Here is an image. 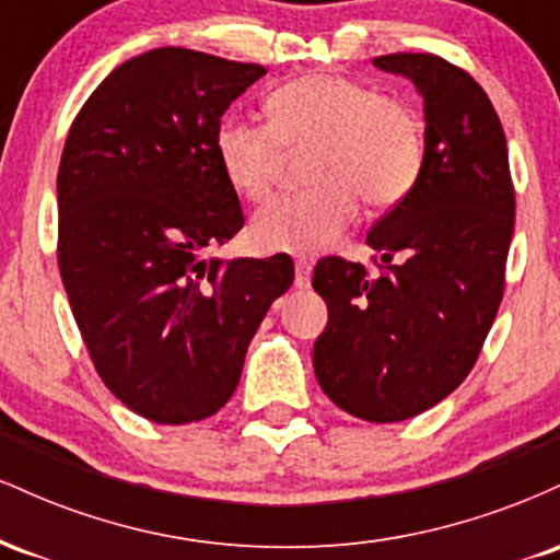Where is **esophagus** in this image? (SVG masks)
Instances as JSON below:
<instances>
[{
  "label": "esophagus",
  "instance_id": "esophagus-1",
  "mask_svg": "<svg viewBox=\"0 0 560 560\" xmlns=\"http://www.w3.org/2000/svg\"><path fill=\"white\" fill-rule=\"evenodd\" d=\"M294 287H298V289L311 287V260H298V276H294Z\"/></svg>",
  "mask_w": 560,
  "mask_h": 560
}]
</instances>
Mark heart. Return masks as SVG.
<instances>
[{
	"instance_id": "b5f03b06",
	"label": "heart",
	"mask_w": 560,
	"mask_h": 560,
	"mask_svg": "<svg viewBox=\"0 0 560 560\" xmlns=\"http://www.w3.org/2000/svg\"><path fill=\"white\" fill-rule=\"evenodd\" d=\"M271 124L229 115L215 128V158L231 189L262 199L287 150L316 147L302 195L276 197L249 221L260 253L311 255L331 247L358 218L395 208L419 182L423 133L416 113L395 96L345 75L313 73L279 86L266 102Z\"/></svg>"
}]
</instances>
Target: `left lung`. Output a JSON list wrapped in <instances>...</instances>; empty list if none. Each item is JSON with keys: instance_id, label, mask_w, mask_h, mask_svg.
Segmentation results:
<instances>
[{"instance_id": "left-lung-1", "label": "left lung", "mask_w": 560, "mask_h": 560, "mask_svg": "<svg viewBox=\"0 0 560 560\" xmlns=\"http://www.w3.org/2000/svg\"><path fill=\"white\" fill-rule=\"evenodd\" d=\"M374 68L408 79L423 100V165L365 236L389 273L342 258L313 271L329 307L313 371L334 405L392 423L445 400L471 371L503 300L516 199L503 126L466 70L410 52L376 57Z\"/></svg>"}]
</instances>
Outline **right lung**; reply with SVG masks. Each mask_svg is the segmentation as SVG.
I'll return each mask as SVG.
<instances>
[{
  "label": "right lung",
  "mask_w": 560,
  "mask_h": 560,
  "mask_svg": "<svg viewBox=\"0 0 560 560\" xmlns=\"http://www.w3.org/2000/svg\"><path fill=\"white\" fill-rule=\"evenodd\" d=\"M266 68L184 47L131 57L70 128L57 173L60 276L96 374L155 423L213 416L292 287L284 255L205 258L244 226L215 128Z\"/></svg>",
  "instance_id": "obj_1"
}]
</instances>
